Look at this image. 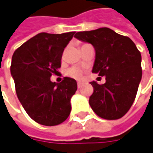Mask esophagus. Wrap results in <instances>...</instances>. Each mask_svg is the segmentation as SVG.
<instances>
[{"label":"esophagus","mask_w":153,"mask_h":153,"mask_svg":"<svg viewBox=\"0 0 153 153\" xmlns=\"http://www.w3.org/2000/svg\"><path fill=\"white\" fill-rule=\"evenodd\" d=\"M82 85H83V84L81 83V82H78V88H80V87L82 86Z\"/></svg>","instance_id":"34e87169"}]
</instances>
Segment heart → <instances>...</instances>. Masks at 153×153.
Instances as JSON below:
<instances>
[{
  "mask_svg": "<svg viewBox=\"0 0 153 153\" xmlns=\"http://www.w3.org/2000/svg\"><path fill=\"white\" fill-rule=\"evenodd\" d=\"M83 45H85V44H83ZM66 74H67L68 76L71 77V78H74L75 79H79V80L82 79L84 77L83 71L80 69V68H69V69L66 72Z\"/></svg>",
  "mask_w": 153,
  "mask_h": 153,
  "instance_id": "heart-1",
  "label": "heart"
}]
</instances>
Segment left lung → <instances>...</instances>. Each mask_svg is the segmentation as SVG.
<instances>
[{"instance_id":"8db88e82","label":"left lung","mask_w":153,"mask_h":153,"mask_svg":"<svg viewBox=\"0 0 153 153\" xmlns=\"http://www.w3.org/2000/svg\"><path fill=\"white\" fill-rule=\"evenodd\" d=\"M79 40L92 44L96 59L92 73L105 76L106 82H91L92 110L106 120L123 117L131 108L142 77L141 55L128 37L107 27L77 32Z\"/></svg>"}]
</instances>
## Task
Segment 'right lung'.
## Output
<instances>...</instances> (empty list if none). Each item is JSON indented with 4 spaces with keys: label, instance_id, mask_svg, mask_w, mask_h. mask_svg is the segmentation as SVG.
Masks as SVG:
<instances>
[{
    "label": "right lung",
    "instance_id": "obj_1",
    "mask_svg": "<svg viewBox=\"0 0 153 153\" xmlns=\"http://www.w3.org/2000/svg\"><path fill=\"white\" fill-rule=\"evenodd\" d=\"M74 33L41 32L13 55L10 70L17 97L28 116L39 124L59 125L70 115V100L77 91L76 80L64 77L61 83H56L50 77L61 68L64 49Z\"/></svg>",
    "mask_w": 153,
    "mask_h": 153
}]
</instances>
